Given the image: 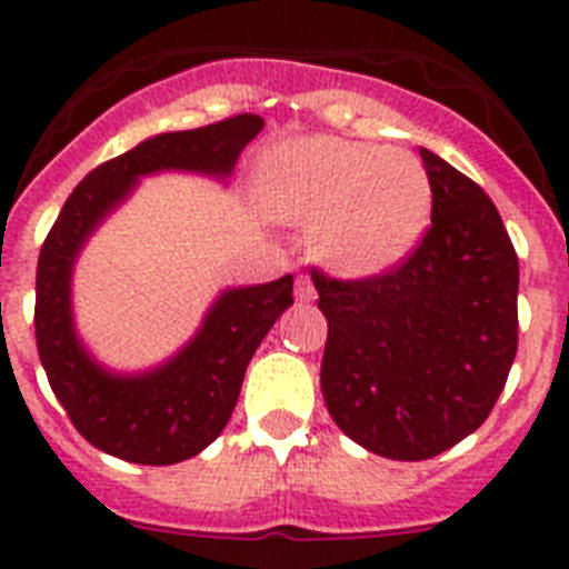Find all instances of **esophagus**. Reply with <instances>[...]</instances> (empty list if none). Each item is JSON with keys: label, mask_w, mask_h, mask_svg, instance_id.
<instances>
[{"label": "esophagus", "mask_w": 569, "mask_h": 569, "mask_svg": "<svg viewBox=\"0 0 569 569\" xmlns=\"http://www.w3.org/2000/svg\"><path fill=\"white\" fill-rule=\"evenodd\" d=\"M296 299H299L301 305L316 301V288L313 281H310V276H299V279H296Z\"/></svg>", "instance_id": "esophagus-1"}]
</instances>
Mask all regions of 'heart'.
Instances as JSON below:
<instances>
[{
    "label": "heart",
    "instance_id": "heart-1",
    "mask_svg": "<svg viewBox=\"0 0 569 569\" xmlns=\"http://www.w3.org/2000/svg\"><path fill=\"white\" fill-rule=\"evenodd\" d=\"M259 199L279 222L313 228V256L341 279L405 264L433 216V182L419 156L336 136H299L268 150Z\"/></svg>",
    "mask_w": 569,
    "mask_h": 569
}]
</instances>
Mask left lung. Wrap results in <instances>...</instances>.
<instances>
[{
    "label": "left lung",
    "mask_w": 569,
    "mask_h": 569,
    "mask_svg": "<svg viewBox=\"0 0 569 569\" xmlns=\"http://www.w3.org/2000/svg\"><path fill=\"white\" fill-rule=\"evenodd\" d=\"M433 224L385 276L336 281L313 270L328 319L321 396L356 445L421 461L476 433L519 347V259L490 196L419 150Z\"/></svg>",
    "instance_id": "left-lung-1"
}]
</instances>
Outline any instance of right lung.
Segmentation results:
<instances>
[{"mask_svg": "<svg viewBox=\"0 0 569 569\" xmlns=\"http://www.w3.org/2000/svg\"><path fill=\"white\" fill-rule=\"evenodd\" d=\"M264 119L241 113L196 130L156 133L128 153L90 170L68 196L50 228L37 268V347L50 390L93 447L133 465L193 459L222 433L239 401L256 347L293 305V276L228 288L202 325L170 359L119 373L79 339L73 319V268L79 253L113 210L128 202L139 179L196 173L228 184L241 150Z\"/></svg>", "mask_w": 569, "mask_h": 569, "instance_id": "right-lung-1", "label": "right lung"}]
</instances>
